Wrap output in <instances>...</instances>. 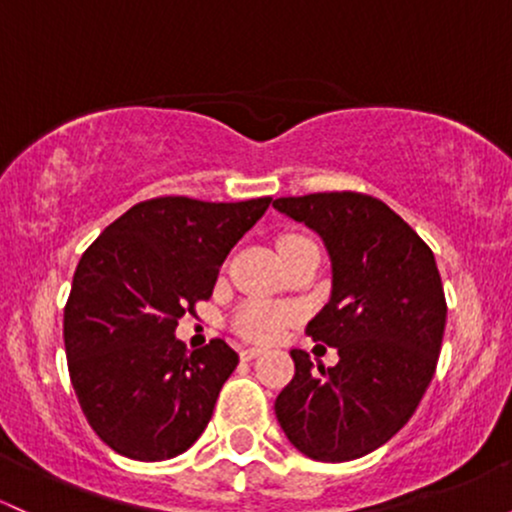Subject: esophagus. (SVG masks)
Returning <instances> with one entry per match:
<instances>
[{"instance_id":"esophagus-1","label":"esophagus","mask_w":512,"mask_h":512,"mask_svg":"<svg viewBox=\"0 0 512 512\" xmlns=\"http://www.w3.org/2000/svg\"><path fill=\"white\" fill-rule=\"evenodd\" d=\"M262 355V350H257V347H243V350H240V359H243V362H252V359H257Z\"/></svg>"}]
</instances>
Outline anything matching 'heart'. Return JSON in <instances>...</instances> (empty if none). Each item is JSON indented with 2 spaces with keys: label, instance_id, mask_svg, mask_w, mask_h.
<instances>
[{
  "label": "heart",
  "instance_id": "1",
  "mask_svg": "<svg viewBox=\"0 0 512 512\" xmlns=\"http://www.w3.org/2000/svg\"><path fill=\"white\" fill-rule=\"evenodd\" d=\"M299 318L296 306L267 299L243 301L230 316V325L238 335L255 342H272Z\"/></svg>",
  "mask_w": 512,
  "mask_h": 512
}]
</instances>
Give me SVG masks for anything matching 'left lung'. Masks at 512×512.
Instances as JSON below:
<instances>
[{
  "mask_svg": "<svg viewBox=\"0 0 512 512\" xmlns=\"http://www.w3.org/2000/svg\"><path fill=\"white\" fill-rule=\"evenodd\" d=\"M274 209L316 230L333 289L308 323L340 362L296 374L274 401L289 442L316 462H350L379 449L411 420L432 381L447 303L435 255L384 201L357 192L282 196Z\"/></svg>",
  "mask_w": 512,
  "mask_h": 512,
  "instance_id": "obj_1",
  "label": "left lung"
}]
</instances>
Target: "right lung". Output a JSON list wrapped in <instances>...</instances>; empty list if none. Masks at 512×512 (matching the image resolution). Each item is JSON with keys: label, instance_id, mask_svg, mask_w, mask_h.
Instances as JSON below:
<instances>
[{"label": "right lung", "instance_id": "right-lung-1", "mask_svg": "<svg viewBox=\"0 0 512 512\" xmlns=\"http://www.w3.org/2000/svg\"><path fill=\"white\" fill-rule=\"evenodd\" d=\"M269 201H140L82 255L63 320L67 369L87 423L114 452L162 462L206 430L238 355L223 340L187 352L174 330L209 299Z\"/></svg>", "mask_w": 512, "mask_h": 512}]
</instances>
